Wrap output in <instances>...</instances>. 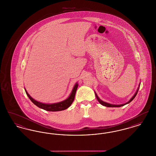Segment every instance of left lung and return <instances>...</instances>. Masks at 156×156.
<instances>
[{
  "label": "left lung",
  "mask_w": 156,
  "mask_h": 156,
  "mask_svg": "<svg viewBox=\"0 0 156 156\" xmlns=\"http://www.w3.org/2000/svg\"><path fill=\"white\" fill-rule=\"evenodd\" d=\"M139 88H138V89L137 90V91H136V92L135 93V94L134 95L133 97H132V98H131V99L129 101V102H127V103L126 104H122V105H112V104H108V103H106V102H105L104 101H101L98 97L97 96V94L95 93V95H96V97H97V99H98V101H99V102L100 103V104H101V105H104L105 106H106V107H111V108H114V107H120V106H124V105H125L126 104H129V103H130V102H132L133 100L134 99V98L136 97V95H137V92H138V90H139Z\"/></svg>",
  "instance_id": "left-lung-1"
}]
</instances>
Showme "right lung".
I'll return each mask as SVG.
<instances>
[{
	"instance_id": "1",
	"label": "right lung",
	"mask_w": 156,
	"mask_h": 156,
	"mask_svg": "<svg viewBox=\"0 0 156 156\" xmlns=\"http://www.w3.org/2000/svg\"><path fill=\"white\" fill-rule=\"evenodd\" d=\"M78 86V84L76 83L73 89V91H72L70 96L68 98H67L66 100L60 102L58 103L52 104H45L37 102V101L34 100L33 98H32L31 97H30V95L28 94V92L26 91V89H25V91H26L27 95L31 100V101L34 105H36L38 108H41V109L45 110V111H63V110H65L67 109L68 107H69L71 106V105L73 102Z\"/></svg>"
}]
</instances>
